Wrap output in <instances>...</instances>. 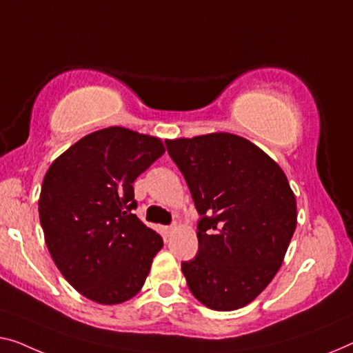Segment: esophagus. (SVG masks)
Masks as SVG:
<instances>
[{
    "label": "esophagus",
    "instance_id": "esophagus-1",
    "mask_svg": "<svg viewBox=\"0 0 353 353\" xmlns=\"http://www.w3.org/2000/svg\"><path fill=\"white\" fill-rule=\"evenodd\" d=\"M177 230V225L176 223H172V225H170V227H166V231H168V233H174V231Z\"/></svg>",
    "mask_w": 353,
    "mask_h": 353
}]
</instances>
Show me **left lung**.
Wrapping results in <instances>:
<instances>
[{
	"label": "left lung",
	"instance_id": "8db88e82",
	"mask_svg": "<svg viewBox=\"0 0 353 353\" xmlns=\"http://www.w3.org/2000/svg\"><path fill=\"white\" fill-rule=\"evenodd\" d=\"M198 214V254L182 263L193 296L214 311L254 301L281 268L296 199L281 166L231 133L166 141Z\"/></svg>",
	"mask_w": 353,
	"mask_h": 353
}]
</instances>
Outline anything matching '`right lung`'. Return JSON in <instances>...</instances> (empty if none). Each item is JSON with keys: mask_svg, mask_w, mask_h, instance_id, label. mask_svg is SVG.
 I'll use <instances>...</instances> for the list:
<instances>
[{"mask_svg": "<svg viewBox=\"0 0 353 353\" xmlns=\"http://www.w3.org/2000/svg\"><path fill=\"white\" fill-rule=\"evenodd\" d=\"M163 154L159 138L109 126L79 139L46 172L39 220L47 249L92 301H128L149 276L163 239L133 214V182Z\"/></svg>", "mask_w": 353, "mask_h": 353, "instance_id": "1", "label": "right lung"}]
</instances>
